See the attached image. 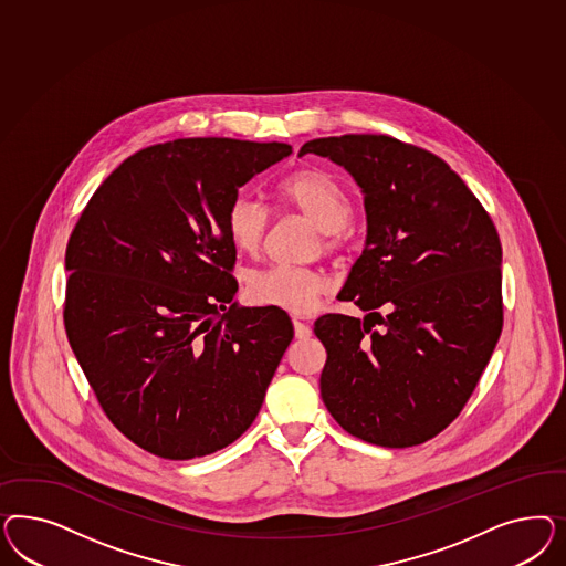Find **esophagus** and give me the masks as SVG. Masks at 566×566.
Segmentation results:
<instances>
[{
  "instance_id": "1",
  "label": "esophagus",
  "mask_w": 566,
  "mask_h": 566,
  "mask_svg": "<svg viewBox=\"0 0 566 566\" xmlns=\"http://www.w3.org/2000/svg\"><path fill=\"white\" fill-rule=\"evenodd\" d=\"M292 324H294V336H296L298 340H305V338L311 336V327H308L305 322H301L298 317H294Z\"/></svg>"
}]
</instances>
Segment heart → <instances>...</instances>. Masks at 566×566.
Wrapping results in <instances>:
<instances>
[{
  "label": "heart",
  "instance_id": "b5f03b06",
  "mask_svg": "<svg viewBox=\"0 0 566 566\" xmlns=\"http://www.w3.org/2000/svg\"><path fill=\"white\" fill-rule=\"evenodd\" d=\"M275 197L319 228L324 251L334 253L343 247L344 228L350 220L353 207L346 190L327 171L315 168L294 171L275 187ZM268 223V209L244 195L234 197L226 211L228 237L247 255H255L261 249ZM324 291L326 282L322 275L294 265L265 268L251 275L247 284L253 303L289 313H307L317 305Z\"/></svg>",
  "mask_w": 566,
  "mask_h": 566
}]
</instances>
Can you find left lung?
<instances>
[{
  "label": "left lung",
  "instance_id": "left-lung-1",
  "mask_svg": "<svg viewBox=\"0 0 566 566\" xmlns=\"http://www.w3.org/2000/svg\"><path fill=\"white\" fill-rule=\"evenodd\" d=\"M305 154L344 166L367 213L365 249L338 294L367 315L327 313L313 327L327 353L324 405L369 444H423L463 411L496 348V226L444 159L398 138H313Z\"/></svg>",
  "mask_w": 566,
  "mask_h": 566
}]
</instances>
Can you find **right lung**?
I'll list each match as a JSON object with an SVG mask.
<instances>
[{"label": "right lung", "mask_w": 566, "mask_h": 566, "mask_svg": "<svg viewBox=\"0 0 566 566\" xmlns=\"http://www.w3.org/2000/svg\"><path fill=\"white\" fill-rule=\"evenodd\" d=\"M286 143L176 138L124 159L66 247L64 326L107 419L155 457L189 461L255 421L294 327L239 307L226 211Z\"/></svg>", "instance_id": "obj_1"}]
</instances>
